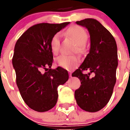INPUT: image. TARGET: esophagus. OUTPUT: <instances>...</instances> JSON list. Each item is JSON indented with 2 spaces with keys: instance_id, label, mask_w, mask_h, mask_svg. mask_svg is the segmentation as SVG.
Here are the masks:
<instances>
[{
  "instance_id": "1",
  "label": "esophagus",
  "mask_w": 130,
  "mask_h": 130,
  "mask_svg": "<svg viewBox=\"0 0 130 130\" xmlns=\"http://www.w3.org/2000/svg\"><path fill=\"white\" fill-rule=\"evenodd\" d=\"M69 76H70V77H72V73L71 72L69 73Z\"/></svg>"
}]
</instances>
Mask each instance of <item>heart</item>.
<instances>
[{"label": "heart", "mask_w": 130, "mask_h": 130, "mask_svg": "<svg viewBox=\"0 0 130 130\" xmlns=\"http://www.w3.org/2000/svg\"><path fill=\"white\" fill-rule=\"evenodd\" d=\"M67 34L77 44V51L79 52H82L83 50V45L86 44L88 38L86 30L79 26H74L68 29ZM61 36L60 32H57L52 36L50 40L51 50L54 54H57L59 52ZM56 61L58 65L61 67L70 70L79 63L80 59L75 55H61L57 58Z\"/></svg>", "instance_id": "1"}]
</instances>
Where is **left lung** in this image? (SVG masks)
Segmentation results:
<instances>
[{
    "label": "left lung",
    "mask_w": 130,
    "mask_h": 130,
    "mask_svg": "<svg viewBox=\"0 0 130 130\" xmlns=\"http://www.w3.org/2000/svg\"><path fill=\"white\" fill-rule=\"evenodd\" d=\"M76 23L88 29L90 48L82 65L72 73L81 82L75 91V98L81 109L97 112L107 104L116 84L117 45L111 32L96 19L87 18ZM85 70L90 72L84 74ZM91 73H94L93 77H90Z\"/></svg>",
    "instance_id": "1"
}]
</instances>
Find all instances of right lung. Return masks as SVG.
Instances as JSON below:
<instances>
[{
	"instance_id": "add662e5",
	"label": "right lung",
	"mask_w": 130,
	"mask_h": 130,
	"mask_svg": "<svg viewBox=\"0 0 130 130\" xmlns=\"http://www.w3.org/2000/svg\"><path fill=\"white\" fill-rule=\"evenodd\" d=\"M69 23L35 24L15 44L12 65L17 86L25 103L38 112H45L55 106L58 87L69 79L68 72L63 68L51 69L53 55L50 40Z\"/></svg>"
}]
</instances>
